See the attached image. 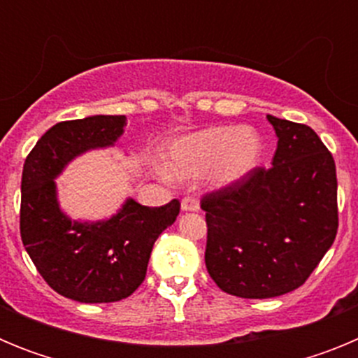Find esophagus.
Instances as JSON below:
<instances>
[{
  "label": "esophagus",
  "instance_id": "34e87169",
  "mask_svg": "<svg viewBox=\"0 0 358 358\" xmlns=\"http://www.w3.org/2000/svg\"><path fill=\"white\" fill-rule=\"evenodd\" d=\"M182 211H199V201L195 197H186L181 202Z\"/></svg>",
  "mask_w": 358,
  "mask_h": 358
}]
</instances>
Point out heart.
<instances>
[{
	"instance_id": "obj_1",
	"label": "heart",
	"mask_w": 358,
	"mask_h": 358,
	"mask_svg": "<svg viewBox=\"0 0 358 358\" xmlns=\"http://www.w3.org/2000/svg\"><path fill=\"white\" fill-rule=\"evenodd\" d=\"M262 156V138L252 127L201 129L173 140L164 152V166L173 177H194L208 170L213 188L238 185Z\"/></svg>"
}]
</instances>
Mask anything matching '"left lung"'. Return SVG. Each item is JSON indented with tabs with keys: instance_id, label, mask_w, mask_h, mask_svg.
Masks as SVG:
<instances>
[{
	"instance_id": "left-lung-1",
	"label": "left lung",
	"mask_w": 358,
	"mask_h": 358,
	"mask_svg": "<svg viewBox=\"0 0 358 358\" xmlns=\"http://www.w3.org/2000/svg\"><path fill=\"white\" fill-rule=\"evenodd\" d=\"M267 120L278 136L273 166L201 202L208 273L218 289L245 299L301 287L339 226L335 163L321 138L303 123Z\"/></svg>"
}]
</instances>
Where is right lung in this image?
<instances>
[{"mask_svg":"<svg viewBox=\"0 0 358 358\" xmlns=\"http://www.w3.org/2000/svg\"><path fill=\"white\" fill-rule=\"evenodd\" d=\"M125 116L61 122L41 136L23 166L21 240L44 281L78 303H113L143 283L154 242L179 215L173 199L159 208L129 197L113 217L73 220L59 204L55 179L75 157L115 147Z\"/></svg>","mask_w":358,"mask_h":358,"instance_id":"1","label":"right lung"}]
</instances>
